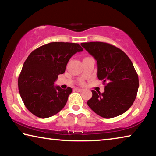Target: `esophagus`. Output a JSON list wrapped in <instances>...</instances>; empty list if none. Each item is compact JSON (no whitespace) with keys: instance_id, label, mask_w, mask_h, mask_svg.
Masks as SVG:
<instances>
[{"instance_id":"esophagus-1","label":"esophagus","mask_w":156,"mask_h":156,"mask_svg":"<svg viewBox=\"0 0 156 156\" xmlns=\"http://www.w3.org/2000/svg\"><path fill=\"white\" fill-rule=\"evenodd\" d=\"M75 90L77 91H80H80H83V89H80V88H76Z\"/></svg>"}]
</instances>
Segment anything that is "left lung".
I'll list each match as a JSON object with an SVG mask.
<instances>
[{
    "label": "left lung",
    "mask_w": 156,
    "mask_h": 156,
    "mask_svg": "<svg viewBox=\"0 0 156 156\" xmlns=\"http://www.w3.org/2000/svg\"><path fill=\"white\" fill-rule=\"evenodd\" d=\"M81 45L96 59L98 78L106 83L103 93L91 91L88 106L105 118L122 114L133 105L139 87L131 60L120 49L109 43L90 42Z\"/></svg>",
    "instance_id": "8db88e82"
}]
</instances>
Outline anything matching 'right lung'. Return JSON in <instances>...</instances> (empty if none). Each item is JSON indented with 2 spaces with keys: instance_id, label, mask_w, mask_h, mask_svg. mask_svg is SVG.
<instances>
[{
  "instance_id": "add662e5",
  "label": "right lung",
  "mask_w": 156,
  "mask_h": 156,
  "mask_svg": "<svg viewBox=\"0 0 156 156\" xmlns=\"http://www.w3.org/2000/svg\"><path fill=\"white\" fill-rule=\"evenodd\" d=\"M83 51L78 43L54 42L41 46L29 55L18 77L20 95L27 109L38 118L56 115L63 109L72 89L54 86L59 74L65 72L70 58Z\"/></svg>"
}]
</instances>
